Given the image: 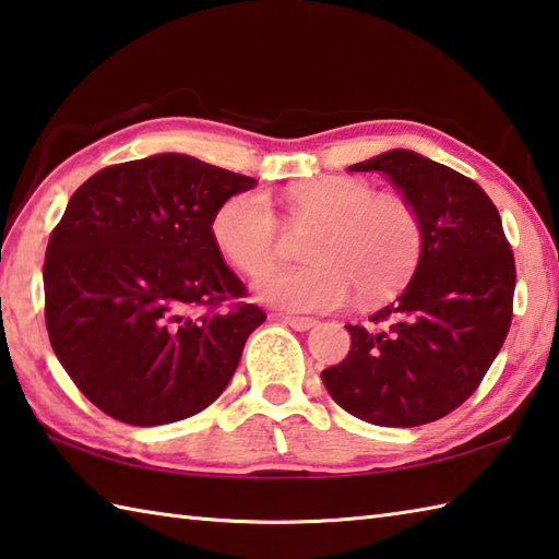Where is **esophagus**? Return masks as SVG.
<instances>
[{
  "label": "esophagus",
  "mask_w": 559,
  "mask_h": 559,
  "mask_svg": "<svg viewBox=\"0 0 559 559\" xmlns=\"http://www.w3.org/2000/svg\"><path fill=\"white\" fill-rule=\"evenodd\" d=\"M276 320L293 326L295 332H308L317 324V320H312V317H295V314H276Z\"/></svg>",
  "instance_id": "1"
}]
</instances>
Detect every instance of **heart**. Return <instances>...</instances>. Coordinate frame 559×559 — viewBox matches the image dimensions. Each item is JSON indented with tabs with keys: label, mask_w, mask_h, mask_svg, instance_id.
I'll return each mask as SVG.
<instances>
[{
	"label": "heart",
	"mask_w": 559,
	"mask_h": 559,
	"mask_svg": "<svg viewBox=\"0 0 559 559\" xmlns=\"http://www.w3.org/2000/svg\"><path fill=\"white\" fill-rule=\"evenodd\" d=\"M286 207L295 225H312L298 266L271 269L257 295L290 312H324L356 290L376 302L395 293L417 266L421 223L395 193H376L356 177H314L288 186ZM211 233L233 264L257 276L278 251V223L264 193L242 191L221 203Z\"/></svg>",
	"instance_id": "obj_1"
}]
</instances>
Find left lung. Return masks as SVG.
<instances>
[{
    "label": "left lung",
    "mask_w": 559,
    "mask_h": 559,
    "mask_svg": "<svg viewBox=\"0 0 559 559\" xmlns=\"http://www.w3.org/2000/svg\"><path fill=\"white\" fill-rule=\"evenodd\" d=\"M352 171H380L419 215L421 254L407 288L346 324L352 352L322 370L338 407L376 426H421L473 395L509 334L516 266L501 217L479 186L412 150Z\"/></svg>",
    "instance_id": "1"
}]
</instances>
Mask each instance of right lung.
<instances>
[{"mask_svg":"<svg viewBox=\"0 0 559 559\" xmlns=\"http://www.w3.org/2000/svg\"><path fill=\"white\" fill-rule=\"evenodd\" d=\"M257 181L179 152L114 164L74 191L43 266L55 356L108 417L159 426L223 395L249 334L266 320L239 302L211 223Z\"/></svg>","mask_w":559,"mask_h":559,"instance_id":"right-lung-1","label":"right lung"}]
</instances>
